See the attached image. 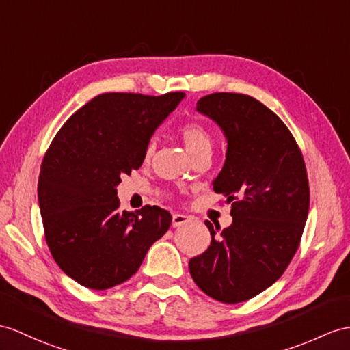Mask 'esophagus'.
<instances>
[{
    "instance_id": "34e87169",
    "label": "esophagus",
    "mask_w": 350,
    "mask_h": 350,
    "mask_svg": "<svg viewBox=\"0 0 350 350\" xmlns=\"http://www.w3.org/2000/svg\"><path fill=\"white\" fill-rule=\"evenodd\" d=\"M191 218L189 215H184V214H174L172 215V227H181L187 223H190Z\"/></svg>"
}]
</instances>
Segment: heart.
I'll return each mask as SVG.
<instances>
[{
    "instance_id": "obj_1",
    "label": "heart",
    "mask_w": 350,
    "mask_h": 350,
    "mask_svg": "<svg viewBox=\"0 0 350 350\" xmlns=\"http://www.w3.org/2000/svg\"><path fill=\"white\" fill-rule=\"evenodd\" d=\"M180 135L191 156L198 154V152L204 150H211V146H212L211 132L208 127L200 122L191 120V122L184 123L180 127ZM154 150H156V141L150 139L147 142L146 150H144V157L150 159L152 154H154Z\"/></svg>"
}]
</instances>
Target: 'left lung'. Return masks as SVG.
I'll return each mask as SVG.
<instances>
[{
	"instance_id": "obj_1",
	"label": "left lung",
	"mask_w": 350,
	"mask_h": 350,
	"mask_svg": "<svg viewBox=\"0 0 350 350\" xmlns=\"http://www.w3.org/2000/svg\"><path fill=\"white\" fill-rule=\"evenodd\" d=\"M198 111L227 136L214 190L232 203L233 223L221 230L206 221L211 245L189 267L204 294L234 304L273 285L291 262L309 214L308 170L286 124L255 98L212 93L200 98Z\"/></svg>"
}]
</instances>
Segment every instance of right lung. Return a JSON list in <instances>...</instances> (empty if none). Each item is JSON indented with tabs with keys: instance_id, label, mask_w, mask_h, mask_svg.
I'll list each match as a JSON object with an SVG mask.
<instances>
[{
	"instance_id": "1",
	"label": "right lung",
	"mask_w": 350,
	"mask_h": 350,
	"mask_svg": "<svg viewBox=\"0 0 350 350\" xmlns=\"http://www.w3.org/2000/svg\"><path fill=\"white\" fill-rule=\"evenodd\" d=\"M184 95L102 93L47 148L38 178L44 237L57 266L80 285L102 291L126 282L170 227L166 209L120 211L116 187L141 167L152 132Z\"/></svg>"
}]
</instances>
